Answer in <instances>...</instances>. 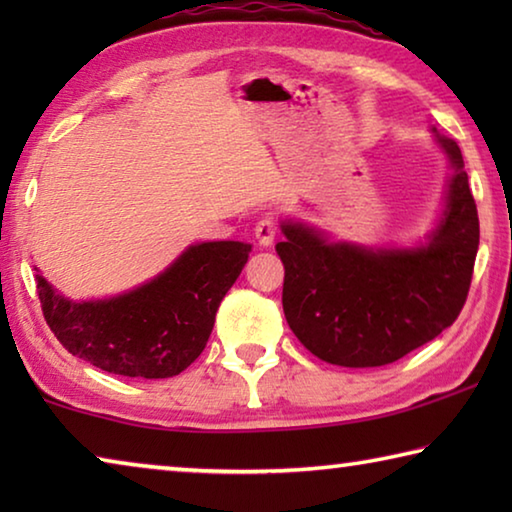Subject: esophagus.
Returning <instances> with one entry per match:
<instances>
[{"label": "esophagus", "mask_w": 512, "mask_h": 512, "mask_svg": "<svg viewBox=\"0 0 512 512\" xmlns=\"http://www.w3.org/2000/svg\"><path fill=\"white\" fill-rule=\"evenodd\" d=\"M277 228H280L277 216H273V214L262 216V219L255 223V239L259 241V246H271L275 235H277Z\"/></svg>", "instance_id": "1"}]
</instances>
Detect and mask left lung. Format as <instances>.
I'll use <instances>...</instances> for the list:
<instances>
[{
	"label": "left lung",
	"mask_w": 512,
	"mask_h": 512,
	"mask_svg": "<svg viewBox=\"0 0 512 512\" xmlns=\"http://www.w3.org/2000/svg\"><path fill=\"white\" fill-rule=\"evenodd\" d=\"M454 176L429 244L372 250L332 244L302 223H282L287 323L318 359L377 368L402 359L454 323L470 291L479 214L458 144L436 133Z\"/></svg>",
	"instance_id": "obj_1"
}]
</instances>
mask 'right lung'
<instances>
[{
    "instance_id": "obj_1",
    "label": "right lung",
    "mask_w": 512,
    "mask_h": 512,
    "mask_svg": "<svg viewBox=\"0 0 512 512\" xmlns=\"http://www.w3.org/2000/svg\"><path fill=\"white\" fill-rule=\"evenodd\" d=\"M248 253L250 244L241 241L189 246L155 280L94 302L67 300L36 275L42 314L74 357L112 375L167 379L205 350L216 311Z\"/></svg>"
}]
</instances>
